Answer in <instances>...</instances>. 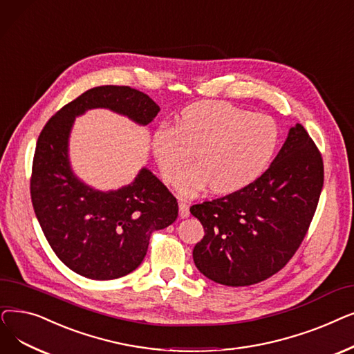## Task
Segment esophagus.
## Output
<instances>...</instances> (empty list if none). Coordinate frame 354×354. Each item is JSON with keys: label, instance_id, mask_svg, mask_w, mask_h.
<instances>
[{"label": "esophagus", "instance_id": "obj_1", "mask_svg": "<svg viewBox=\"0 0 354 354\" xmlns=\"http://www.w3.org/2000/svg\"><path fill=\"white\" fill-rule=\"evenodd\" d=\"M178 210H180V217H181V218H187V217L190 216V210H189V206H187V205L180 203Z\"/></svg>", "mask_w": 354, "mask_h": 354}]
</instances>
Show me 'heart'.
I'll return each mask as SVG.
<instances>
[{
    "mask_svg": "<svg viewBox=\"0 0 354 354\" xmlns=\"http://www.w3.org/2000/svg\"><path fill=\"white\" fill-rule=\"evenodd\" d=\"M278 144L271 116L205 100L184 109L178 125L156 129L153 153L162 178L174 184L196 151L199 162L177 183L178 194L190 198L209 186L222 194L246 187L266 170Z\"/></svg>",
    "mask_w": 354,
    "mask_h": 354,
    "instance_id": "b5f03b06",
    "label": "heart"
}]
</instances>
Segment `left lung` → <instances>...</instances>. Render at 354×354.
Instances as JSON below:
<instances>
[{
    "label": "left lung",
    "mask_w": 354,
    "mask_h": 354,
    "mask_svg": "<svg viewBox=\"0 0 354 354\" xmlns=\"http://www.w3.org/2000/svg\"><path fill=\"white\" fill-rule=\"evenodd\" d=\"M323 183L322 154L297 124L259 178L190 207L205 229L193 249L198 271L227 287L254 285L281 271L306 238Z\"/></svg>",
    "instance_id": "obj_1"
}]
</instances>
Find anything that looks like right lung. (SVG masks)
Instances as JSON below:
<instances>
[{
	"label": "right lung",
	"mask_w": 354,
	"mask_h": 354,
	"mask_svg": "<svg viewBox=\"0 0 354 354\" xmlns=\"http://www.w3.org/2000/svg\"><path fill=\"white\" fill-rule=\"evenodd\" d=\"M104 108L148 125L160 106L129 86H97L52 116L37 140L31 201L44 236L73 272L97 281L128 275L147 255L151 233L170 226L178 203L147 167L127 186L102 192L72 170L69 138L77 116Z\"/></svg>",
	"instance_id": "add662e5"
}]
</instances>
